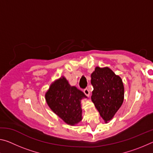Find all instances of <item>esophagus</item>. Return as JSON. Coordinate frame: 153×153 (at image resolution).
<instances>
[{"instance_id":"34e87169","label":"esophagus","mask_w":153,"mask_h":153,"mask_svg":"<svg viewBox=\"0 0 153 153\" xmlns=\"http://www.w3.org/2000/svg\"><path fill=\"white\" fill-rule=\"evenodd\" d=\"M84 92L85 94H86V96H88V97H89V96H90V91H89V90L88 89V88H85L84 90Z\"/></svg>"}]
</instances>
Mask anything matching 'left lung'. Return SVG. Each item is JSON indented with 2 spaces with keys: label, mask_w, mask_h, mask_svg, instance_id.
I'll return each mask as SVG.
<instances>
[{
  "label": "left lung",
  "mask_w": 153,
  "mask_h": 153,
  "mask_svg": "<svg viewBox=\"0 0 153 153\" xmlns=\"http://www.w3.org/2000/svg\"><path fill=\"white\" fill-rule=\"evenodd\" d=\"M94 88L92 100L100 115L107 123L121 107L124 98V87L121 77L108 67H97L91 74Z\"/></svg>",
  "instance_id": "obj_1"
}]
</instances>
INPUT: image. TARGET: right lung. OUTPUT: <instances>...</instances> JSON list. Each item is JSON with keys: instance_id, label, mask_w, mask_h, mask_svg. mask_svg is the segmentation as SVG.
Returning <instances> with one entry per match:
<instances>
[{"instance_id": "right-lung-1", "label": "right lung", "mask_w": 153, "mask_h": 153, "mask_svg": "<svg viewBox=\"0 0 153 153\" xmlns=\"http://www.w3.org/2000/svg\"><path fill=\"white\" fill-rule=\"evenodd\" d=\"M86 96L75 86H71L65 77L51 85L45 94L48 107L66 123L74 126L82 120L81 100Z\"/></svg>"}]
</instances>
